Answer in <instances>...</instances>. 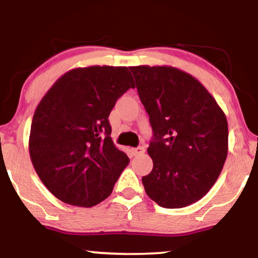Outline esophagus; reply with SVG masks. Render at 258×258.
<instances>
[{"mask_svg":"<svg viewBox=\"0 0 258 258\" xmlns=\"http://www.w3.org/2000/svg\"><path fill=\"white\" fill-rule=\"evenodd\" d=\"M132 153L134 156H139V155H142L144 153V148L143 147H137L132 149Z\"/></svg>","mask_w":258,"mask_h":258,"instance_id":"34e87169","label":"esophagus"}]
</instances>
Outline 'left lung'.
Listing matches in <instances>:
<instances>
[{"instance_id": "obj_1", "label": "left lung", "mask_w": 258, "mask_h": 258, "mask_svg": "<svg viewBox=\"0 0 258 258\" xmlns=\"http://www.w3.org/2000/svg\"><path fill=\"white\" fill-rule=\"evenodd\" d=\"M149 115L153 170L147 195L176 209L197 202L215 184L228 155V122L206 88L174 67H130Z\"/></svg>"}]
</instances>
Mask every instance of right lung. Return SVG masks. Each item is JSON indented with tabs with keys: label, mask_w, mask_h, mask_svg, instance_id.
<instances>
[{
	"label": "right lung",
	"mask_w": 258,
	"mask_h": 258,
	"mask_svg": "<svg viewBox=\"0 0 258 258\" xmlns=\"http://www.w3.org/2000/svg\"><path fill=\"white\" fill-rule=\"evenodd\" d=\"M130 88L135 84L126 67L76 68L38 103L30 158L43 184L62 202L89 208L112 192L129 157L112 142L108 117Z\"/></svg>",
	"instance_id": "add662e5"
}]
</instances>
